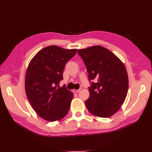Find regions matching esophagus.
I'll use <instances>...</instances> for the list:
<instances>
[{
  "mask_svg": "<svg viewBox=\"0 0 152 152\" xmlns=\"http://www.w3.org/2000/svg\"><path fill=\"white\" fill-rule=\"evenodd\" d=\"M80 90H81V88H80L79 89H74L73 90V92L74 93H78Z\"/></svg>",
  "mask_w": 152,
  "mask_h": 152,
  "instance_id": "obj_1",
  "label": "esophagus"
}]
</instances>
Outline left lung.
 <instances>
[{"instance_id":"1","label":"left lung","mask_w":152,"mask_h":152,"mask_svg":"<svg viewBox=\"0 0 152 152\" xmlns=\"http://www.w3.org/2000/svg\"><path fill=\"white\" fill-rule=\"evenodd\" d=\"M78 53L86 64L91 84L86 108L98 117H110L121 108L127 95L129 80L124 64L101 46L79 50Z\"/></svg>"}]
</instances>
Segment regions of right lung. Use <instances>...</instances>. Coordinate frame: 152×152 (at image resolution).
<instances>
[{"label":"right lung","instance_id":"obj_1","mask_svg":"<svg viewBox=\"0 0 152 152\" xmlns=\"http://www.w3.org/2000/svg\"><path fill=\"white\" fill-rule=\"evenodd\" d=\"M50 46L38 51L28 64L25 75V92L38 115L48 121L63 118L70 109L73 93L65 86L59 87L66 63L76 53Z\"/></svg>","mask_w":152,"mask_h":152}]
</instances>
